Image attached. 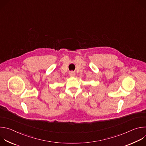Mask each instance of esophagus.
<instances>
[{
	"label": "esophagus",
	"instance_id": "1",
	"mask_svg": "<svg viewBox=\"0 0 146 146\" xmlns=\"http://www.w3.org/2000/svg\"><path fill=\"white\" fill-rule=\"evenodd\" d=\"M75 73L74 72H73V71H71V72H69V75L70 76H72V77H74V76H75Z\"/></svg>",
	"mask_w": 146,
	"mask_h": 146
}]
</instances>
